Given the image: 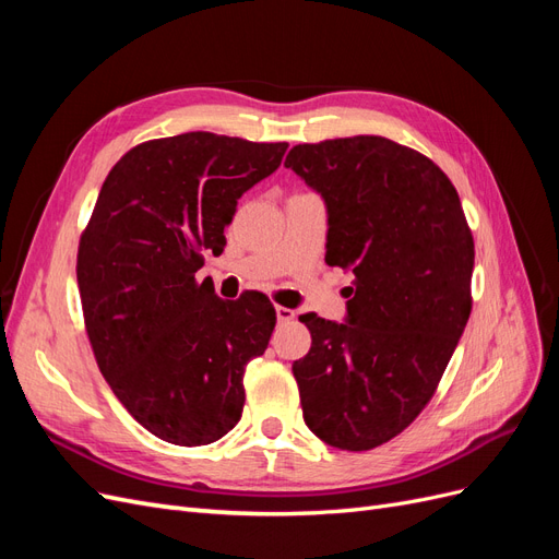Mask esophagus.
<instances>
[{
    "label": "esophagus",
    "mask_w": 559,
    "mask_h": 559,
    "mask_svg": "<svg viewBox=\"0 0 559 559\" xmlns=\"http://www.w3.org/2000/svg\"><path fill=\"white\" fill-rule=\"evenodd\" d=\"M275 312H277V321H292L296 317V312L292 308H284V306H277Z\"/></svg>",
    "instance_id": "esophagus-1"
}]
</instances>
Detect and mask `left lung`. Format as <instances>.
<instances>
[{
    "label": "left lung",
    "instance_id": "1",
    "mask_svg": "<svg viewBox=\"0 0 559 559\" xmlns=\"http://www.w3.org/2000/svg\"><path fill=\"white\" fill-rule=\"evenodd\" d=\"M284 165L326 202V263L354 275L345 324L300 317L302 417L333 448L373 450L427 408L460 343L473 235L448 175L411 146L357 134L298 144Z\"/></svg>",
    "mask_w": 559,
    "mask_h": 559
}]
</instances>
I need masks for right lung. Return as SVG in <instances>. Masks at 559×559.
<instances>
[{
  "label": "right lung",
  "mask_w": 559,
  "mask_h": 559,
  "mask_svg": "<svg viewBox=\"0 0 559 559\" xmlns=\"http://www.w3.org/2000/svg\"><path fill=\"white\" fill-rule=\"evenodd\" d=\"M286 142L183 132L132 146L81 233L76 280L88 341L116 399L173 445H207L240 421L245 368L275 329L267 296L198 282L224 251L238 198L273 175Z\"/></svg>",
  "instance_id": "right-lung-1"
}]
</instances>
